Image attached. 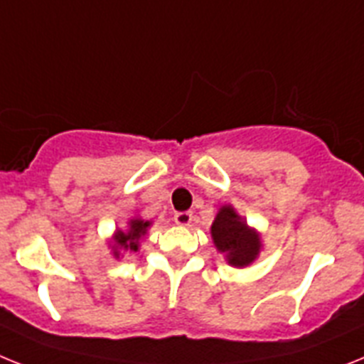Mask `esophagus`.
Returning a JSON list of instances; mask_svg holds the SVG:
<instances>
[{"label":"esophagus","mask_w":364,"mask_h":364,"mask_svg":"<svg viewBox=\"0 0 364 364\" xmlns=\"http://www.w3.org/2000/svg\"><path fill=\"white\" fill-rule=\"evenodd\" d=\"M173 222H176L177 225H191L192 222V213H188V210H181V213H176L173 215Z\"/></svg>","instance_id":"obj_1"}]
</instances>
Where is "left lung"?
I'll list each match as a JSON object with an SVG mask.
<instances>
[{
	"label": "left lung",
	"instance_id": "1",
	"mask_svg": "<svg viewBox=\"0 0 364 364\" xmlns=\"http://www.w3.org/2000/svg\"><path fill=\"white\" fill-rule=\"evenodd\" d=\"M216 248L222 253H228V261L233 267H248L257 257L261 242L248 225L240 222L231 207H222L216 215L215 224L210 228Z\"/></svg>",
	"mask_w": 364,
	"mask_h": 364
}]
</instances>
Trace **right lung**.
<instances>
[{
	"label": "right lung",
	"mask_w": 364,
	"mask_h": 364,
	"mask_svg": "<svg viewBox=\"0 0 364 364\" xmlns=\"http://www.w3.org/2000/svg\"><path fill=\"white\" fill-rule=\"evenodd\" d=\"M148 225L149 222H144V220H133L127 233H124V231H118V233H116V244H118L120 248L136 252V250H139V239L146 233V228H148ZM116 255H118V253H116Z\"/></svg>",
	"instance_id": "obj_1"
}]
</instances>
